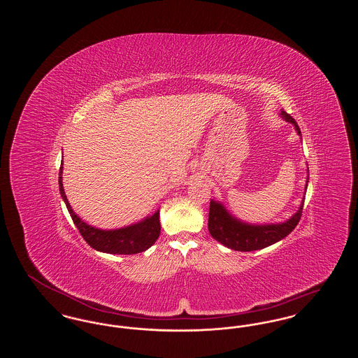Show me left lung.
<instances>
[{
	"mask_svg": "<svg viewBox=\"0 0 358 358\" xmlns=\"http://www.w3.org/2000/svg\"><path fill=\"white\" fill-rule=\"evenodd\" d=\"M282 117L291 122L296 133L301 136L299 126L295 120L289 115L286 111H282ZM308 182V177L307 181ZM303 201L299 206L298 212L286 222L282 224H271V225H250L245 222H238L229 216V213L224 209L220 203L210 201L209 205V219H208V229L212 238L220 241L225 247L235 251H255L262 250L273 243L286 238L289 232L298 225L302 216Z\"/></svg>",
	"mask_w": 358,
	"mask_h": 358,
	"instance_id": "1",
	"label": "left lung"
}]
</instances>
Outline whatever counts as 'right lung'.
<instances>
[{
	"instance_id": "1",
	"label": "right lung",
	"mask_w": 358,
	"mask_h": 358,
	"mask_svg": "<svg viewBox=\"0 0 358 358\" xmlns=\"http://www.w3.org/2000/svg\"><path fill=\"white\" fill-rule=\"evenodd\" d=\"M62 173H63V164H62L60 171H59L60 194L67 205L72 222L79 229L80 235L88 243V245H91L94 250L101 251V252L118 254V255L139 254L153 245L161 232L159 210H157L153 216L148 217L146 220L130 225V227H126V228L114 229V231H102V229L94 228L91 225H87L85 222H82L80 217H78L75 215V212L72 210L69 200H67V196L64 193V187L62 182Z\"/></svg>"
}]
</instances>
